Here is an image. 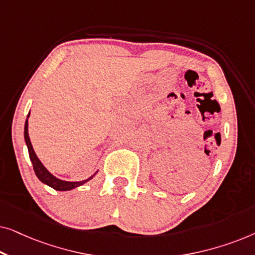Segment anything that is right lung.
Here are the masks:
<instances>
[{"label": "right lung", "instance_id": "add662e5", "mask_svg": "<svg viewBox=\"0 0 255 255\" xmlns=\"http://www.w3.org/2000/svg\"><path fill=\"white\" fill-rule=\"evenodd\" d=\"M29 115H30V113H29ZM29 115H27V118H29ZM24 138H25V142H26V145H27V149H29L30 160H31V162H32L34 173H36L37 177L43 183L52 187L55 190L65 191V190H71V189H73V188L81 186V184L86 183L87 181H89V180L93 179L94 175L90 176L89 179H87L85 181H79V182H68V181L59 180L55 176L52 175V174L48 172V170L43 166V163H41L40 160L37 158L36 153H34V151H33V147H32V145H31V141H30L29 132H27V120L25 122V127H24Z\"/></svg>", "mask_w": 255, "mask_h": 255}]
</instances>
